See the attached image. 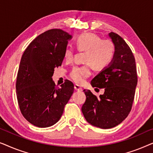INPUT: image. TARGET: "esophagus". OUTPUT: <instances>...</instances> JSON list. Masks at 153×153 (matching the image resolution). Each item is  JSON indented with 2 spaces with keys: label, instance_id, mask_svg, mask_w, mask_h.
Listing matches in <instances>:
<instances>
[{
  "label": "esophagus",
  "instance_id": "esophagus-1",
  "mask_svg": "<svg viewBox=\"0 0 153 153\" xmlns=\"http://www.w3.org/2000/svg\"><path fill=\"white\" fill-rule=\"evenodd\" d=\"M74 89L76 90V91H82V88H81L80 85H79L77 84L74 85Z\"/></svg>",
  "mask_w": 153,
  "mask_h": 153
}]
</instances>
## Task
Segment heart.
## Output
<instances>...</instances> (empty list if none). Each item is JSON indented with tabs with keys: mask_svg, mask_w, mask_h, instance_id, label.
<instances>
[{
	"mask_svg": "<svg viewBox=\"0 0 153 153\" xmlns=\"http://www.w3.org/2000/svg\"><path fill=\"white\" fill-rule=\"evenodd\" d=\"M76 46L79 51H85L83 61L88 62L83 66H77L72 69L70 77L77 83H82L91 75L90 65L97 70H103L114 59L115 47L111 41L102 39L94 33H83L76 39ZM74 51L72 48L67 47L64 57L67 61L73 58Z\"/></svg>",
	"mask_w": 153,
	"mask_h": 153,
	"instance_id": "heart-1",
	"label": "heart"
}]
</instances>
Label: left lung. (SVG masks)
Wrapping results in <instances>:
<instances>
[{
  "label": "left lung",
  "mask_w": 153,
  "mask_h": 153,
  "mask_svg": "<svg viewBox=\"0 0 153 153\" xmlns=\"http://www.w3.org/2000/svg\"><path fill=\"white\" fill-rule=\"evenodd\" d=\"M108 36L115 47L114 59L91 81L93 87L104 88L100 97L90 90L81 111L90 124L101 129H110L120 124L131 109L137 85L136 62L131 50L116 33Z\"/></svg>",
  "instance_id": "1"
}]
</instances>
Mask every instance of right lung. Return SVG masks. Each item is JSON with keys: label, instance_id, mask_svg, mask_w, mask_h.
<instances>
[{"label": "right lung", "instance_id": "add662e5", "mask_svg": "<svg viewBox=\"0 0 153 153\" xmlns=\"http://www.w3.org/2000/svg\"><path fill=\"white\" fill-rule=\"evenodd\" d=\"M72 38L65 31L51 29L31 42L23 53L16 78V96L22 115L35 126L56 124L74 93L70 81L59 88L52 79L54 69L61 66L68 40Z\"/></svg>", "mask_w": 153, "mask_h": 153}]
</instances>
